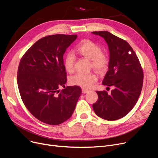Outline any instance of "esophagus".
Here are the masks:
<instances>
[{"label": "esophagus", "instance_id": "1", "mask_svg": "<svg viewBox=\"0 0 158 158\" xmlns=\"http://www.w3.org/2000/svg\"><path fill=\"white\" fill-rule=\"evenodd\" d=\"M88 92H89V90H87V89H85V88L82 89V93H83V94H86Z\"/></svg>", "mask_w": 158, "mask_h": 158}]
</instances>
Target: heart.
<instances>
[{"instance_id": "1", "label": "heart", "mask_w": 158, "mask_h": 158, "mask_svg": "<svg viewBox=\"0 0 158 158\" xmlns=\"http://www.w3.org/2000/svg\"><path fill=\"white\" fill-rule=\"evenodd\" d=\"M75 50L80 56L91 60V68L96 72L101 73L107 69L110 63L109 57L106 53L102 52V48L94 41L83 40L77 45ZM75 60L76 58L73 53L69 52L66 55L64 66L68 73L74 72ZM97 81V77L93 73H78L70 79V83L73 85L90 88Z\"/></svg>"}]
</instances>
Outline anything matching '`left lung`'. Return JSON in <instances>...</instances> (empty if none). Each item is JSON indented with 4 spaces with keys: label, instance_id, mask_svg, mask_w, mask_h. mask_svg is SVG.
Listing matches in <instances>:
<instances>
[{
    "label": "left lung",
    "instance_id": "obj_1",
    "mask_svg": "<svg viewBox=\"0 0 158 158\" xmlns=\"http://www.w3.org/2000/svg\"><path fill=\"white\" fill-rule=\"evenodd\" d=\"M92 33L103 37L108 44L110 63L102 85L113 87L110 94L105 90L96 92L98 99L93 109L102 119L117 120L131 111L138 100L143 83V68L126 40L106 31Z\"/></svg>",
    "mask_w": 158,
    "mask_h": 158
}]
</instances>
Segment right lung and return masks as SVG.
Wrapping results in <instances>:
<instances>
[{"mask_svg":"<svg viewBox=\"0 0 158 158\" xmlns=\"http://www.w3.org/2000/svg\"><path fill=\"white\" fill-rule=\"evenodd\" d=\"M77 35H48L38 40L24 54L17 71L20 97L39 121L57 125L69 119L81 94L78 86H65L63 55ZM63 87L61 91L59 88Z\"/></svg>","mask_w":158,"mask_h":158,"instance_id":"obj_1","label":"right lung"}]
</instances>
